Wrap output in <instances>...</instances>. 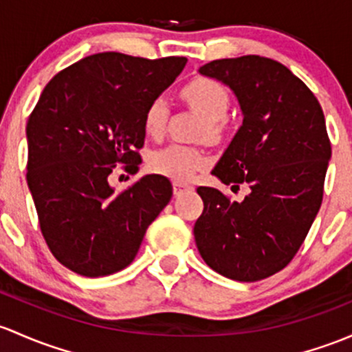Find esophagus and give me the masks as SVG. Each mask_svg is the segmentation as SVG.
Segmentation results:
<instances>
[{
	"instance_id": "obj_1",
	"label": "esophagus",
	"mask_w": 352,
	"mask_h": 352,
	"mask_svg": "<svg viewBox=\"0 0 352 352\" xmlns=\"http://www.w3.org/2000/svg\"><path fill=\"white\" fill-rule=\"evenodd\" d=\"M194 190V187L190 184H184V182H173V194L175 195H182L186 192Z\"/></svg>"
}]
</instances>
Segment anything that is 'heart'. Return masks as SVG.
<instances>
[{"label": "heart", "mask_w": 352, "mask_h": 352, "mask_svg": "<svg viewBox=\"0 0 352 352\" xmlns=\"http://www.w3.org/2000/svg\"><path fill=\"white\" fill-rule=\"evenodd\" d=\"M184 101L206 118L209 138H217L223 131V120L229 108V94L223 84L209 77H195L188 80L180 91ZM168 102L165 98L151 99L143 114V128L151 138L164 135L168 120ZM207 164V157L201 150L173 143L153 151L148 158V166L153 173L166 177L175 182H186L199 168Z\"/></svg>", "instance_id": "obj_1"}]
</instances>
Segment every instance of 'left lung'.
I'll use <instances>...</instances> for the list:
<instances>
[{"label": "left lung", "instance_id": "8db88e82", "mask_svg": "<svg viewBox=\"0 0 352 352\" xmlns=\"http://www.w3.org/2000/svg\"><path fill=\"white\" fill-rule=\"evenodd\" d=\"M199 72L238 98L243 124L212 173L226 186L248 184L250 194L236 202L199 187L204 210L195 244L214 272L258 282L290 263L322 204L331 160L324 113L314 92L272 58H221Z\"/></svg>", "mask_w": 352, "mask_h": 352}]
</instances>
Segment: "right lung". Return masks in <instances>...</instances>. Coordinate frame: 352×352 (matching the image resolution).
Listing matches in <instances>:
<instances>
[{"instance_id":"right-lung-1","label":"right lung","mask_w":352,"mask_h":352,"mask_svg":"<svg viewBox=\"0 0 352 352\" xmlns=\"http://www.w3.org/2000/svg\"><path fill=\"white\" fill-rule=\"evenodd\" d=\"M187 64L102 52L60 70L27 123V182L52 254L74 273L106 276L135 260L148 226L172 199L166 177L116 192L114 166L136 172L143 114Z\"/></svg>"}]
</instances>
